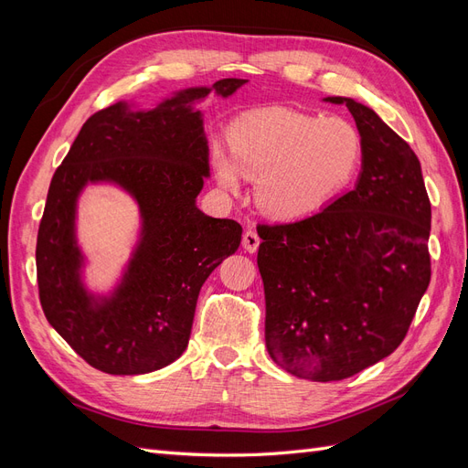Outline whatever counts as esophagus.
Returning a JSON list of instances; mask_svg holds the SVG:
<instances>
[{
	"mask_svg": "<svg viewBox=\"0 0 468 468\" xmlns=\"http://www.w3.org/2000/svg\"><path fill=\"white\" fill-rule=\"evenodd\" d=\"M260 236H258V232H253V230H246L244 232V238H242V246H244V250L246 251H250V253H256L258 251V248H260Z\"/></svg>",
	"mask_w": 468,
	"mask_h": 468,
	"instance_id": "obj_1",
	"label": "esophagus"
}]
</instances>
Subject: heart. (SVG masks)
<instances>
[{"instance_id":"heart-1","label":"heart","mask_w":468,"mask_h":468,"mask_svg":"<svg viewBox=\"0 0 468 468\" xmlns=\"http://www.w3.org/2000/svg\"><path fill=\"white\" fill-rule=\"evenodd\" d=\"M229 148L212 152L218 186L238 193L242 176L256 181V203L275 220H301L334 203L361 172L365 143L342 117L261 109L239 117Z\"/></svg>"}]
</instances>
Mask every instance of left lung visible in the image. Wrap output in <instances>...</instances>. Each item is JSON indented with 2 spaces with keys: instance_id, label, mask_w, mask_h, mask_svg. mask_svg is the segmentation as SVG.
<instances>
[{
  "instance_id": "left-lung-1",
  "label": "left lung",
  "mask_w": 468,
  "mask_h": 468,
  "mask_svg": "<svg viewBox=\"0 0 468 468\" xmlns=\"http://www.w3.org/2000/svg\"><path fill=\"white\" fill-rule=\"evenodd\" d=\"M346 105L365 143L351 191L296 222L261 226L265 346L318 382L367 369L402 344L431 279V205L414 150L377 112Z\"/></svg>"
}]
</instances>
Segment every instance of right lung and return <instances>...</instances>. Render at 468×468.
<instances>
[{"label": "right lung", "mask_w": 468, "mask_h": 468, "mask_svg": "<svg viewBox=\"0 0 468 468\" xmlns=\"http://www.w3.org/2000/svg\"><path fill=\"white\" fill-rule=\"evenodd\" d=\"M248 80L187 88L150 111L119 101L81 126L50 181L37 238L40 306L81 359L109 375H144L186 351L207 277L242 242V226L197 208L208 172L203 112L210 91L230 97ZM90 182H112L141 210V236L118 287L87 291L77 246V199Z\"/></svg>", "instance_id": "obj_1"}]
</instances>
